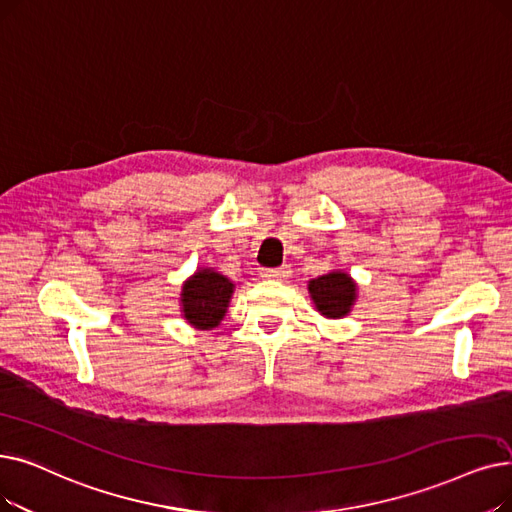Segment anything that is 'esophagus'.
Masks as SVG:
<instances>
[{
    "instance_id": "obj_1",
    "label": "esophagus",
    "mask_w": 512,
    "mask_h": 512,
    "mask_svg": "<svg viewBox=\"0 0 512 512\" xmlns=\"http://www.w3.org/2000/svg\"><path fill=\"white\" fill-rule=\"evenodd\" d=\"M288 276H291V270L286 268H272V270H261V278L265 280H286Z\"/></svg>"
}]
</instances>
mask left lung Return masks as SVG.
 <instances>
[{"label": "left lung", "mask_w": 512, "mask_h": 512, "mask_svg": "<svg viewBox=\"0 0 512 512\" xmlns=\"http://www.w3.org/2000/svg\"><path fill=\"white\" fill-rule=\"evenodd\" d=\"M307 291L320 316L339 320L345 318L358 299V282L347 272L332 270L324 276L311 278L307 282Z\"/></svg>", "instance_id": "left-lung-1"}]
</instances>
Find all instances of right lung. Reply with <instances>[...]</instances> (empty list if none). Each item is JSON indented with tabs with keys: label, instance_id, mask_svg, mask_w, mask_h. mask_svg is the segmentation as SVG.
Returning <instances> with one entry per match:
<instances>
[{
	"label": "right lung",
	"instance_id": "right-lung-1",
	"mask_svg": "<svg viewBox=\"0 0 512 512\" xmlns=\"http://www.w3.org/2000/svg\"><path fill=\"white\" fill-rule=\"evenodd\" d=\"M234 282L213 268H198L180 293L182 318L196 330H213L226 318Z\"/></svg>",
	"mask_w": 512,
	"mask_h": 512
}]
</instances>
